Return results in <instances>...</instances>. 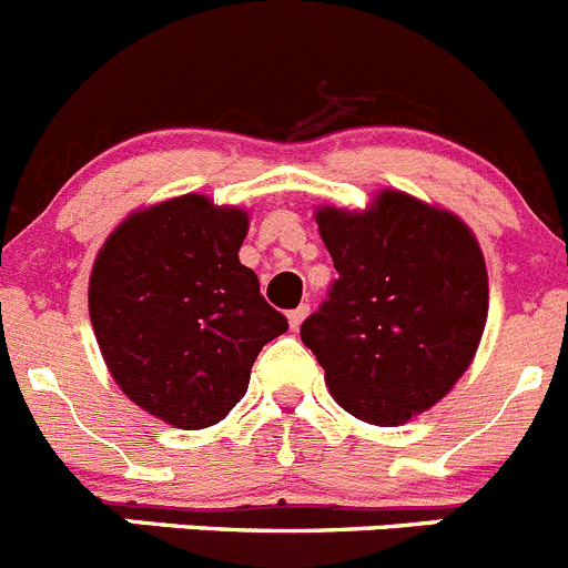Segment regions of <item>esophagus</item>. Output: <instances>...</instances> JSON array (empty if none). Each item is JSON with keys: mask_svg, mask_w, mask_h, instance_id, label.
Instances as JSON below:
<instances>
[{"mask_svg": "<svg viewBox=\"0 0 568 568\" xmlns=\"http://www.w3.org/2000/svg\"><path fill=\"white\" fill-rule=\"evenodd\" d=\"M306 312H310V306L306 304H301V306H295L293 312H290L287 318H290V326H293V329H298L301 324H304V318H306Z\"/></svg>", "mask_w": 568, "mask_h": 568, "instance_id": "obj_1", "label": "esophagus"}]
</instances>
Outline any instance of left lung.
<instances>
[{"mask_svg":"<svg viewBox=\"0 0 568 568\" xmlns=\"http://www.w3.org/2000/svg\"><path fill=\"white\" fill-rule=\"evenodd\" d=\"M337 278L301 341L335 403L372 425H403L467 372L487 324V267L470 227L403 191L368 211L321 207Z\"/></svg>","mask_w":568,"mask_h":568,"instance_id":"1","label":"left lung"}]
</instances>
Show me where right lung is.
Returning <instances> with one entry per match:
<instances>
[{
    "label": "right lung",
    "mask_w": 568,
    "mask_h": 568,
    "mask_svg": "<svg viewBox=\"0 0 568 568\" xmlns=\"http://www.w3.org/2000/svg\"><path fill=\"white\" fill-rule=\"evenodd\" d=\"M244 236L242 207L174 196L123 220L92 267L90 321L114 383L174 428L225 419L264 343L287 332L239 262Z\"/></svg>",
    "instance_id": "1"
}]
</instances>
